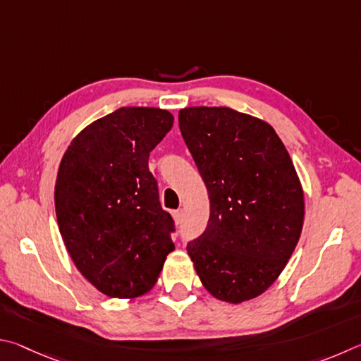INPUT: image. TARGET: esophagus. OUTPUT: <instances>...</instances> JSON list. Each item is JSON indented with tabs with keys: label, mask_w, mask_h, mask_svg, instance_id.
I'll return each instance as SVG.
<instances>
[{
	"label": "esophagus",
	"mask_w": 361,
	"mask_h": 361,
	"mask_svg": "<svg viewBox=\"0 0 361 361\" xmlns=\"http://www.w3.org/2000/svg\"><path fill=\"white\" fill-rule=\"evenodd\" d=\"M173 217H174V220H176V224H180V222H182V209L173 211Z\"/></svg>",
	"instance_id": "obj_1"
}]
</instances>
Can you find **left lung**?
I'll list each match as a JSON object with an SVG mask.
<instances>
[{"label": "left lung", "mask_w": 361, "mask_h": 361, "mask_svg": "<svg viewBox=\"0 0 361 361\" xmlns=\"http://www.w3.org/2000/svg\"><path fill=\"white\" fill-rule=\"evenodd\" d=\"M182 137L211 214L187 252L207 292L228 302L262 295L298 244L305 198L286 145L260 118L230 107H187Z\"/></svg>", "instance_id": "8db88e82"}]
</instances>
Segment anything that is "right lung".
Wrapping results in <instances>:
<instances>
[{
	"instance_id": "obj_1",
	"label": "right lung",
	"mask_w": 361,
	"mask_h": 361,
	"mask_svg": "<svg viewBox=\"0 0 361 361\" xmlns=\"http://www.w3.org/2000/svg\"><path fill=\"white\" fill-rule=\"evenodd\" d=\"M155 107H120L73 139L55 184L60 233L88 282L111 298H136L174 250V220L160 204L149 155L173 128Z\"/></svg>"
}]
</instances>
